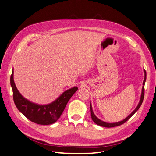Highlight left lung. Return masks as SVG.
Instances as JSON below:
<instances>
[{
  "instance_id": "left-lung-1",
  "label": "left lung",
  "mask_w": 156,
  "mask_h": 156,
  "mask_svg": "<svg viewBox=\"0 0 156 156\" xmlns=\"http://www.w3.org/2000/svg\"><path fill=\"white\" fill-rule=\"evenodd\" d=\"M144 81H143V86H142V93H141L140 99V101L138 103L137 107H136V109L133 111V112H132L129 115V116H128L127 117H126L125 119H123L122 121H119V122H117L109 123V122H104V121H101V120L98 119L96 116H95V114L94 113V111H93V109H92V107H91V103H90V111H91V119H92L93 121L95 124H97L98 125H99V126H101L107 127V128H111V127H115V126H120V125H122L123 123H125V122H126L128 120H129L136 112V111L138 110V109L140 108V107L141 106L142 103L143 102V100H144V85H145V82H146V72L145 70H144Z\"/></svg>"
}]
</instances>
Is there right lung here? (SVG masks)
I'll list each match as a JSON object with an SVG mask.
<instances>
[{"mask_svg":"<svg viewBox=\"0 0 156 156\" xmlns=\"http://www.w3.org/2000/svg\"><path fill=\"white\" fill-rule=\"evenodd\" d=\"M10 85L13 91V99L18 109L31 122L42 125L55 123L61 117L69 99L78 90V87L67 90L47 105H39L23 98L19 92L14 81V72L10 76Z\"/></svg>","mask_w":156,"mask_h":156,"instance_id":"1","label":"right lung"}]
</instances>
